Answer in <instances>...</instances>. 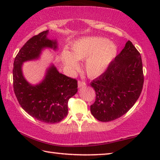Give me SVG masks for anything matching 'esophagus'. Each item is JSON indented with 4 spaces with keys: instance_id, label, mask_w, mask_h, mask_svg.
Segmentation results:
<instances>
[{
    "instance_id": "obj_1",
    "label": "esophagus",
    "mask_w": 160,
    "mask_h": 160,
    "mask_svg": "<svg viewBox=\"0 0 160 160\" xmlns=\"http://www.w3.org/2000/svg\"><path fill=\"white\" fill-rule=\"evenodd\" d=\"M86 82H84V81L83 80H78V87H84L86 85Z\"/></svg>"
}]
</instances>
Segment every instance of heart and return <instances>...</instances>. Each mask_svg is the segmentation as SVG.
<instances>
[{
	"instance_id": "obj_1",
	"label": "heart",
	"mask_w": 160,
	"mask_h": 160,
	"mask_svg": "<svg viewBox=\"0 0 160 160\" xmlns=\"http://www.w3.org/2000/svg\"><path fill=\"white\" fill-rule=\"evenodd\" d=\"M71 53L64 50L62 59L71 71L78 69L76 60H85V70L90 77H97L103 73L116 56L117 47L106 38L91 37L80 39L71 46Z\"/></svg>"
}]
</instances>
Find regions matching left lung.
<instances>
[{"mask_svg": "<svg viewBox=\"0 0 160 160\" xmlns=\"http://www.w3.org/2000/svg\"><path fill=\"white\" fill-rule=\"evenodd\" d=\"M90 84L96 91L91 112L98 120H115L131 109L142 93L144 73L140 53L130 40Z\"/></svg>", "mask_w": 160, "mask_h": 160, "instance_id": "left-lung-1", "label": "left lung"}]
</instances>
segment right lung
I'll return each instance as SVG.
<instances>
[{"label":"right lung","mask_w":160,"mask_h":160,"mask_svg":"<svg viewBox=\"0 0 160 160\" xmlns=\"http://www.w3.org/2000/svg\"><path fill=\"white\" fill-rule=\"evenodd\" d=\"M47 33L44 31L33 36L20 49L13 62V87L17 100L27 113L45 123L53 124L67 116L68 101L77 93L78 81L52 66L42 82L32 86L24 78L21 70L22 62L38 58L42 49L56 48V42L47 38Z\"/></svg>","instance_id":"right-lung-1"}]
</instances>
